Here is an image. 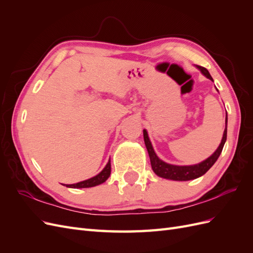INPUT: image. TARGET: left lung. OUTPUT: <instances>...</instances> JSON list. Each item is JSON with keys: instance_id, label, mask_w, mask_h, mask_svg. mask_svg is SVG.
<instances>
[{"instance_id": "1", "label": "left lung", "mask_w": 253, "mask_h": 253, "mask_svg": "<svg viewBox=\"0 0 253 253\" xmlns=\"http://www.w3.org/2000/svg\"><path fill=\"white\" fill-rule=\"evenodd\" d=\"M197 68H200L201 72L206 76L207 78H209L210 80L213 81L209 72L207 71V68H205L203 66H197ZM143 139H144L145 147H147L149 156H150L152 169H153V171L155 172L156 175L160 176V177H164V178H167V179H172V180L195 179L197 177H200V176L204 175L214 164H215L217 158L220 155L221 151H223L224 144H225L226 139H227V114H226V127H225L223 139H221L219 147L209 158H207L205 162L198 164V165H194V166H173V165L166 164L165 162H163V160H160L157 157V155L155 154V152H154V150H153V147L151 144V141L149 139L148 133H147V131H145V129H143Z\"/></svg>"}]
</instances>
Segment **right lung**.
<instances>
[{
    "instance_id": "1",
    "label": "right lung",
    "mask_w": 253,
    "mask_h": 253,
    "mask_svg": "<svg viewBox=\"0 0 253 253\" xmlns=\"http://www.w3.org/2000/svg\"><path fill=\"white\" fill-rule=\"evenodd\" d=\"M111 175V160H109L108 165L105 166L104 169L99 173L98 175L94 176L89 179L83 180L77 183H73V185H64L68 188H90V187H95L97 185H100V183L104 182L106 179L109 178V176Z\"/></svg>"
}]
</instances>
